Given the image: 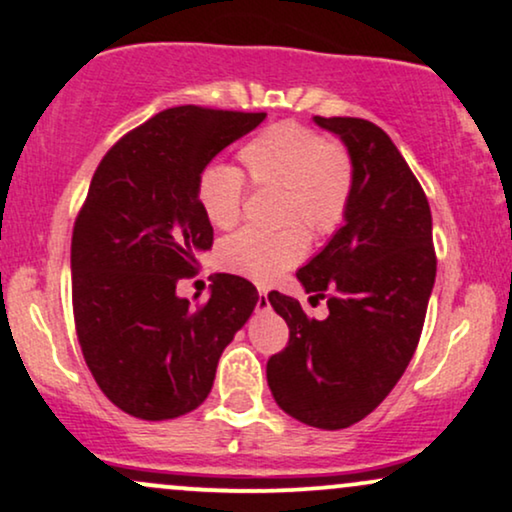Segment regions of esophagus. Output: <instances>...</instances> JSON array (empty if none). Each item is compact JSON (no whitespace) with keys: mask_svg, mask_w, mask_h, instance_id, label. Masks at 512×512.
Instances as JSON below:
<instances>
[{"mask_svg":"<svg viewBox=\"0 0 512 512\" xmlns=\"http://www.w3.org/2000/svg\"><path fill=\"white\" fill-rule=\"evenodd\" d=\"M257 309H269V297L264 290H260V300H257Z\"/></svg>","mask_w":512,"mask_h":512,"instance_id":"1","label":"esophagus"}]
</instances>
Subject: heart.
<instances>
[{"mask_svg":"<svg viewBox=\"0 0 512 512\" xmlns=\"http://www.w3.org/2000/svg\"><path fill=\"white\" fill-rule=\"evenodd\" d=\"M245 177L255 189H276V231L243 229L219 245V264L231 274L269 283L295 267L309 238L338 229L354 189V160L347 146L326 139L300 122H278L238 151ZM245 181L236 167L210 163L198 174L196 198L217 229L238 222Z\"/></svg>","mask_w":512,"mask_h":512,"instance_id":"obj_1","label":"heart"}]
</instances>
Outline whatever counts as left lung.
Masks as SVG:
<instances>
[{
	"label": "left lung",
	"mask_w": 512,
	"mask_h": 512,
	"mask_svg": "<svg viewBox=\"0 0 512 512\" xmlns=\"http://www.w3.org/2000/svg\"><path fill=\"white\" fill-rule=\"evenodd\" d=\"M314 122L338 134L354 160L345 224L297 271L312 300L328 302L323 321L271 290L286 319V349L267 361V383L288 416L342 430L383 401L416 352L437 257L425 191L392 139L361 118Z\"/></svg>",
	"instance_id": "obj_1"
}]
</instances>
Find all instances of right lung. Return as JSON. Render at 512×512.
<instances>
[{
	"instance_id": "obj_1",
	"label": "right lung",
	"mask_w": 512,
	"mask_h": 512,
	"mask_svg": "<svg viewBox=\"0 0 512 512\" xmlns=\"http://www.w3.org/2000/svg\"><path fill=\"white\" fill-rule=\"evenodd\" d=\"M267 113L177 106L127 132L96 167L75 219L70 269L84 361L118 409L170 420L198 409L217 361L255 309L257 288L215 274L210 300L177 295L212 248L198 174Z\"/></svg>"
}]
</instances>
